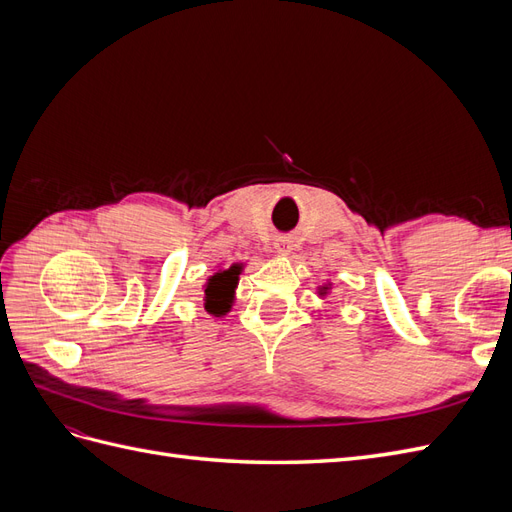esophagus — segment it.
<instances>
[{
    "label": "esophagus",
    "instance_id": "1",
    "mask_svg": "<svg viewBox=\"0 0 512 512\" xmlns=\"http://www.w3.org/2000/svg\"><path fill=\"white\" fill-rule=\"evenodd\" d=\"M275 247H277V252H290V245H288L286 241H282V243H277Z\"/></svg>",
    "mask_w": 512,
    "mask_h": 512
}]
</instances>
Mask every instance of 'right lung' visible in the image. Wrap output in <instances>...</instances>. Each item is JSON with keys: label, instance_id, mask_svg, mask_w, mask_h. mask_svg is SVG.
I'll return each instance as SVG.
<instances>
[{"label": "right lung", "instance_id": "add662e5", "mask_svg": "<svg viewBox=\"0 0 512 512\" xmlns=\"http://www.w3.org/2000/svg\"><path fill=\"white\" fill-rule=\"evenodd\" d=\"M241 267L235 265L226 271L215 273L211 280L207 282L205 288V309L213 316H224L230 309L232 301V292H235L237 286V277H239Z\"/></svg>", "mask_w": 512, "mask_h": 512}]
</instances>
